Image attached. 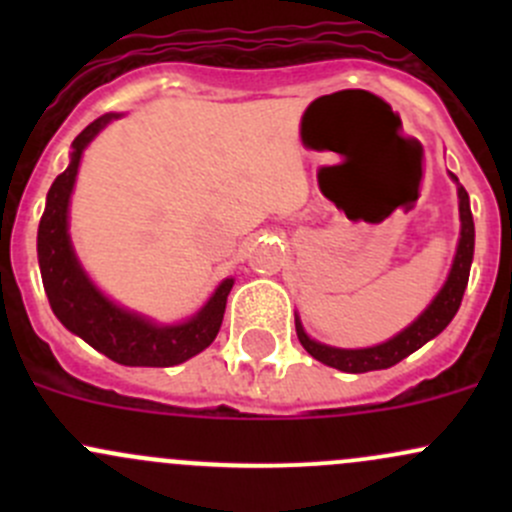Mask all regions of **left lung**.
<instances>
[{
	"label": "left lung",
	"mask_w": 512,
	"mask_h": 512,
	"mask_svg": "<svg viewBox=\"0 0 512 512\" xmlns=\"http://www.w3.org/2000/svg\"><path fill=\"white\" fill-rule=\"evenodd\" d=\"M451 178L456 180L458 185L461 237H458V247H456V255H453L451 272H448L446 282H443V287L438 289L436 297L431 299V304L418 314L409 327L401 329L399 334H394V337L386 339V342L374 344V347H364V349H339V347H329V344L317 342V339H312L307 332H304L299 314H294V327H297L299 342H302V347L307 349L314 359L332 366V369L347 371V374H364V371L389 369V366L399 364L401 359L414 354L416 349H421L426 342H431L433 337H438V334L451 324V319L456 317L458 307H461L463 292H466L468 275H471L473 247H476V227H473L471 200H468L466 188L458 183L456 175L451 173Z\"/></svg>",
	"instance_id": "1"
}]
</instances>
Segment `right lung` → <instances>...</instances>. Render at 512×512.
<instances>
[{
  "mask_svg": "<svg viewBox=\"0 0 512 512\" xmlns=\"http://www.w3.org/2000/svg\"><path fill=\"white\" fill-rule=\"evenodd\" d=\"M123 113H103L71 143L69 168L51 183L36 235L41 280L56 319L96 352L123 366H175L200 354L215 342L223 324L227 294L235 280L227 277L208 302L190 319L158 324L146 314L131 312L108 299L94 285L76 257L69 235V203L86 146Z\"/></svg>",
  "mask_w": 512,
  "mask_h": 512,
  "instance_id": "1",
  "label": "right lung"
}]
</instances>
